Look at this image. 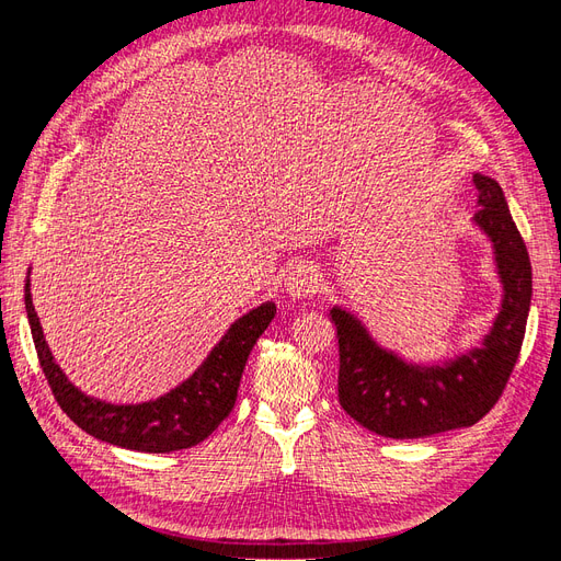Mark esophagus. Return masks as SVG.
I'll use <instances>...</instances> for the list:
<instances>
[{
    "label": "esophagus",
    "instance_id": "34e87169",
    "mask_svg": "<svg viewBox=\"0 0 561 561\" xmlns=\"http://www.w3.org/2000/svg\"><path fill=\"white\" fill-rule=\"evenodd\" d=\"M318 287H320V283H318V268L313 264H309V262L297 264L290 271V276L285 278V293H287V297H293V299L313 297L318 293Z\"/></svg>",
    "mask_w": 561,
    "mask_h": 561
}]
</instances>
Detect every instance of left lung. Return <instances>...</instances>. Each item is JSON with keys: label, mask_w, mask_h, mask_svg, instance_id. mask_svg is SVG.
Wrapping results in <instances>:
<instances>
[{"label": "left lung", "mask_w": 561, "mask_h": 561, "mask_svg": "<svg viewBox=\"0 0 561 561\" xmlns=\"http://www.w3.org/2000/svg\"><path fill=\"white\" fill-rule=\"evenodd\" d=\"M478 190V227L494 254L503 295L499 313L470 346L451 358L416 363L381 346L358 313L332 307L330 320L339 336V404L367 431L414 439L478 423L511 379L531 307V262L515 227L501 184L472 175Z\"/></svg>", "instance_id": "left-lung-1"}]
</instances>
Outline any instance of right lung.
<instances>
[{
  "mask_svg": "<svg viewBox=\"0 0 561 561\" xmlns=\"http://www.w3.org/2000/svg\"><path fill=\"white\" fill-rule=\"evenodd\" d=\"M25 311L39 365L62 412L81 431L107 445L133 451L168 454L203 443L229 416L236 396H239L248 355L268 328V322L274 320L276 304L264 301L233 320L190 379L154 400L138 404H112L91 398L67 379L46 344L42 322L35 304H32L30 271L25 280Z\"/></svg>",
  "mask_w": 561,
  "mask_h": 561,
  "instance_id": "1",
  "label": "right lung"
}]
</instances>
